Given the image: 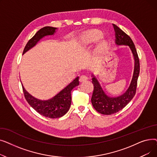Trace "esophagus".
<instances>
[{"label": "esophagus", "mask_w": 157, "mask_h": 157, "mask_svg": "<svg viewBox=\"0 0 157 157\" xmlns=\"http://www.w3.org/2000/svg\"><path fill=\"white\" fill-rule=\"evenodd\" d=\"M87 79H88V78H87V76H85V75H82V76H81L80 78H79V81L81 82H81L86 81Z\"/></svg>", "instance_id": "34e87169"}]
</instances>
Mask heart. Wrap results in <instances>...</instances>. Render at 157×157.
Instances as JSON below:
<instances>
[{"instance_id": "heart-1", "label": "heart", "mask_w": 157, "mask_h": 157, "mask_svg": "<svg viewBox=\"0 0 157 157\" xmlns=\"http://www.w3.org/2000/svg\"><path fill=\"white\" fill-rule=\"evenodd\" d=\"M103 33L97 29H92L83 32L77 38L76 48L83 50L87 47L97 42L94 53V58L98 59L108 48L109 41L103 37Z\"/></svg>"}]
</instances>
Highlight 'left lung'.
Instances as JSON below:
<instances>
[{
  "mask_svg": "<svg viewBox=\"0 0 157 157\" xmlns=\"http://www.w3.org/2000/svg\"><path fill=\"white\" fill-rule=\"evenodd\" d=\"M113 26L115 32V44L118 46L129 47L134 57V69L132 78L127 90L121 95L117 97H111L107 95L98 79L93 74H92V82L94 85V92L91 98L92 104L97 112L106 115L120 111L132 99L136 94L137 79L140 71L139 57L132 40L116 25L113 24Z\"/></svg>",
  "mask_w": 157,
  "mask_h": 157,
  "instance_id": "obj_1",
  "label": "left lung"
}]
</instances>
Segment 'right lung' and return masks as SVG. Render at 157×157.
Listing matches in <instances>:
<instances>
[{
  "label": "right lung",
  "mask_w": 157,
  "mask_h": 157,
  "mask_svg": "<svg viewBox=\"0 0 157 157\" xmlns=\"http://www.w3.org/2000/svg\"><path fill=\"white\" fill-rule=\"evenodd\" d=\"M56 30L57 28L52 27H44L40 29L29 40L24 48L23 55L34 47L41 39L54 35ZM78 85L79 77L78 76L52 98L45 101L37 99L30 95L25 89L23 85L22 87L25 97L32 108L45 117L58 118L63 117L68 112L71 104V91L74 87Z\"/></svg>",
  "instance_id": "right-lung-1"
}]
</instances>
